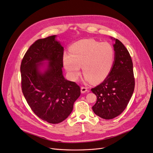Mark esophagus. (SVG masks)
Returning a JSON list of instances; mask_svg holds the SVG:
<instances>
[{
	"label": "esophagus",
	"mask_w": 153,
	"mask_h": 153,
	"mask_svg": "<svg viewBox=\"0 0 153 153\" xmlns=\"http://www.w3.org/2000/svg\"><path fill=\"white\" fill-rule=\"evenodd\" d=\"M87 87H81V92L82 93H85V92H86L87 91Z\"/></svg>",
	"instance_id": "esophagus-1"
}]
</instances>
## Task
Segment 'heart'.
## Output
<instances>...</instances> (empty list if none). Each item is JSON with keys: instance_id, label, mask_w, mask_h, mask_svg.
I'll return each instance as SVG.
<instances>
[{"instance_id": "b5f03b06", "label": "heart", "mask_w": 153, "mask_h": 153, "mask_svg": "<svg viewBox=\"0 0 153 153\" xmlns=\"http://www.w3.org/2000/svg\"><path fill=\"white\" fill-rule=\"evenodd\" d=\"M70 54L63 55V64L69 76L76 80L80 75V67L87 82L100 83L111 72L115 61L112 45L94 39H83L73 43Z\"/></svg>"}]
</instances>
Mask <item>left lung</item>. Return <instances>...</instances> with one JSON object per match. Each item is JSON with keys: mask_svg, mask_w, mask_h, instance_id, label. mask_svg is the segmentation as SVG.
Returning a JSON list of instances; mask_svg holds the SVG:
<instances>
[{"mask_svg": "<svg viewBox=\"0 0 153 153\" xmlns=\"http://www.w3.org/2000/svg\"><path fill=\"white\" fill-rule=\"evenodd\" d=\"M114 39L115 61L112 71L101 84L91 89L97 96L92 110L105 119H114L123 112L135 89L131 57L121 41Z\"/></svg>", "mask_w": 153, "mask_h": 153, "instance_id": "obj_1", "label": "left lung"}]
</instances>
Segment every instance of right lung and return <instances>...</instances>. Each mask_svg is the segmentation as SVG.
I'll return each instance as SVG.
<instances>
[{
	"instance_id": "right-lung-1",
	"label": "right lung",
	"mask_w": 153,
	"mask_h": 153,
	"mask_svg": "<svg viewBox=\"0 0 153 153\" xmlns=\"http://www.w3.org/2000/svg\"><path fill=\"white\" fill-rule=\"evenodd\" d=\"M55 37L36 41L26 52L20 66L22 90L27 103L37 116L52 124L64 121L80 96V86L63 76L64 48ZM44 60L49 62L41 72L39 69Z\"/></svg>"
}]
</instances>
